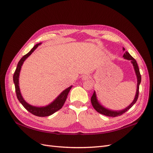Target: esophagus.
Here are the masks:
<instances>
[{"label": "esophagus", "instance_id": "obj_1", "mask_svg": "<svg viewBox=\"0 0 153 153\" xmlns=\"http://www.w3.org/2000/svg\"><path fill=\"white\" fill-rule=\"evenodd\" d=\"M90 78H91V76L89 75H84V76H82V80H87L90 79Z\"/></svg>", "mask_w": 153, "mask_h": 153}]
</instances>
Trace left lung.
Here are the masks:
<instances>
[{
    "instance_id": "1",
    "label": "left lung",
    "mask_w": 153,
    "mask_h": 153,
    "mask_svg": "<svg viewBox=\"0 0 153 153\" xmlns=\"http://www.w3.org/2000/svg\"><path fill=\"white\" fill-rule=\"evenodd\" d=\"M123 50H125L124 48H123ZM123 57L125 59L129 60L130 61L131 64H133V66L134 68V70H135L136 76L137 78V91H136V94H135V98H134L133 102L129 105V106H128L126 108H125L123 110H110L105 108V106H103V105H101L97 99V96L96 94V92L94 91V93L92 94V97H91V103L92 106H93L94 108L97 111V112H99L101 114H103L106 115V116H108V117H117V116H119L122 114H123L124 113H125L128 111L129 108H131L133 105L136 103V101H137L138 97V93H139V85L141 82V75L140 73V71H139V68H138V64L137 63L136 60L134 59L131 55L129 54L127 51L124 52V55H123Z\"/></svg>"
}]
</instances>
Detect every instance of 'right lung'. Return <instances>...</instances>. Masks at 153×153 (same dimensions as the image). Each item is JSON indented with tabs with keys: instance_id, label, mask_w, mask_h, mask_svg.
Instances as JSON below:
<instances>
[{
	"instance_id": "obj_1",
	"label": "right lung",
	"mask_w": 153,
	"mask_h": 153,
	"mask_svg": "<svg viewBox=\"0 0 153 153\" xmlns=\"http://www.w3.org/2000/svg\"><path fill=\"white\" fill-rule=\"evenodd\" d=\"M41 44V43L36 44L34 47L32 48V50L29 53H27L26 55H25L24 56L22 57V58L20 60V61L18 63V65H17L16 70L15 71V73H14L13 82L15 86V91H16L17 98L18 101L20 102V103L24 106V107L27 111H29V112L34 114V115H36V116L47 117L53 114V113L57 112V111H58L62 107V106L64 105V103H65V101L66 100L69 92L71 89L72 85L68 87L65 90H64L54 100V101H53L52 103H50L49 105L47 106H32L29 104L27 102H26L25 101V100L24 99V98H23V96L21 94L20 87H19V76H20V70L24 61L30 56V55L32 54V53L38 47V46L40 45Z\"/></svg>"
}]
</instances>
